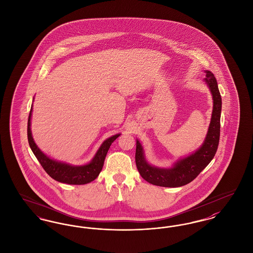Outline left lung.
<instances>
[{"label":"left lung","instance_id":"1","mask_svg":"<svg viewBox=\"0 0 253 253\" xmlns=\"http://www.w3.org/2000/svg\"><path fill=\"white\" fill-rule=\"evenodd\" d=\"M204 81L209 86L212 96V113L211 122L205 140L202 147L189 156L180 159L170 169H161L151 166L146 161L143 148L136 140L135 164L142 178L147 182L164 187H179L193 180L212 161L217 151L220 136V115L221 96L218 90L217 82L211 71H205Z\"/></svg>","mask_w":253,"mask_h":253}]
</instances>
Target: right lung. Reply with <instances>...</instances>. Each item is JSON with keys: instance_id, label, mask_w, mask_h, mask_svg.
<instances>
[{"instance_id": "add662e5", "label": "right lung", "mask_w": 253, "mask_h": 253, "mask_svg": "<svg viewBox=\"0 0 253 253\" xmlns=\"http://www.w3.org/2000/svg\"><path fill=\"white\" fill-rule=\"evenodd\" d=\"M32 109H33V106L31 107L30 114L28 118V126H27L28 142H29L32 152H34L39 162L41 163L44 170L47 172L48 175H50V177H51L53 180L63 182V183L85 184L94 181L99 176L100 172L102 169L105 156L112 143L121 135V133L115 134L103 142L89 164H86L84 166H72L70 164L58 162V161L52 160L46 154L41 152L39 147L37 146V144L34 141L30 128Z\"/></svg>"}]
</instances>
